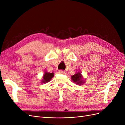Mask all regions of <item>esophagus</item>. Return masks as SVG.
I'll list each match as a JSON object with an SVG mask.
<instances>
[{
  "instance_id": "1",
  "label": "esophagus",
  "mask_w": 125,
  "mask_h": 125,
  "mask_svg": "<svg viewBox=\"0 0 125 125\" xmlns=\"http://www.w3.org/2000/svg\"><path fill=\"white\" fill-rule=\"evenodd\" d=\"M58 73H60V74H64L65 73V71H63V70H59V71H58Z\"/></svg>"
}]
</instances>
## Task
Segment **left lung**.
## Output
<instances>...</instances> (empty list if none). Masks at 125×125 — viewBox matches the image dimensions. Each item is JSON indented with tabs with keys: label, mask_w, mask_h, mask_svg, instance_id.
Returning a JSON list of instances; mask_svg holds the SVG:
<instances>
[{
	"label": "left lung",
	"mask_w": 125,
	"mask_h": 125,
	"mask_svg": "<svg viewBox=\"0 0 125 125\" xmlns=\"http://www.w3.org/2000/svg\"><path fill=\"white\" fill-rule=\"evenodd\" d=\"M71 79L74 83L78 85L83 84V83H85V82L84 79L83 78V76L81 74L80 71L77 72L74 75H72Z\"/></svg>",
	"instance_id": "obj_1"
}]
</instances>
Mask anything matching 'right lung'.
Listing matches in <instances>:
<instances>
[{
  "mask_svg": "<svg viewBox=\"0 0 125 125\" xmlns=\"http://www.w3.org/2000/svg\"><path fill=\"white\" fill-rule=\"evenodd\" d=\"M54 73H48L46 70L44 71V74L43 75V79L41 80L42 83H46L48 82H50L51 79L54 77Z\"/></svg>",
  "mask_w": 125,
  "mask_h": 125,
  "instance_id": "add662e5",
  "label": "right lung"
}]
</instances>
